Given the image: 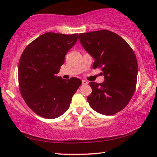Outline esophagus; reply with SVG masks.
<instances>
[{
	"mask_svg": "<svg viewBox=\"0 0 157 157\" xmlns=\"http://www.w3.org/2000/svg\"><path fill=\"white\" fill-rule=\"evenodd\" d=\"M88 84V82L86 80H82V85L83 86H85V85H87Z\"/></svg>",
	"mask_w": 157,
	"mask_h": 157,
	"instance_id": "1",
	"label": "esophagus"
}]
</instances>
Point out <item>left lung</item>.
<instances>
[{
    "instance_id": "obj_1",
    "label": "left lung",
    "mask_w": 157,
    "mask_h": 157,
    "mask_svg": "<svg viewBox=\"0 0 157 157\" xmlns=\"http://www.w3.org/2000/svg\"><path fill=\"white\" fill-rule=\"evenodd\" d=\"M78 40L95 60L93 68H101L104 76L101 83H89V105L104 115L121 111L136 89L138 63L134 52L121 36L108 30L80 33Z\"/></svg>"
}]
</instances>
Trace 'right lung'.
<instances>
[{"label":"right lung","instance_id":"obj_1","mask_svg":"<svg viewBox=\"0 0 157 157\" xmlns=\"http://www.w3.org/2000/svg\"><path fill=\"white\" fill-rule=\"evenodd\" d=\"M78 33H46L23 51L18 63L21 96L32 111L46 119H55L68 110L72 96L81 84L78 78L57 76L65 56L74 46Z\"/></svg>","mask_w":157,"mask_h":157}]
</instances>
